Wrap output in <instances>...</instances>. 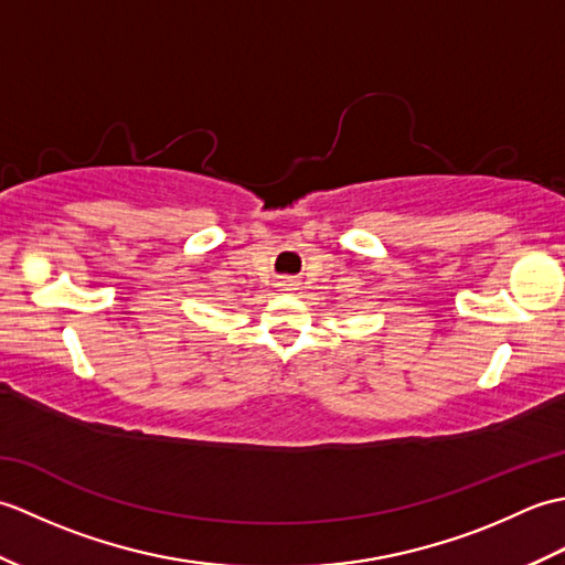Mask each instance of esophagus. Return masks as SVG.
<instances>
[{"instance_id": "34e87169", "label": "esophagus", "mask_w": 565, "mask_h": 565, "mask_svg": "<svg viewBox=\"0 0 565 565\" xmlns=\"http://www.w3.org/2000/svg\"><path fill=\"white\" fill-rule=\"evenodd\" d=\"M281 286H284V289H286V291H296V286H298V281H294V279H286V281L281 284Z\"/></svg>"}]
</instances>
